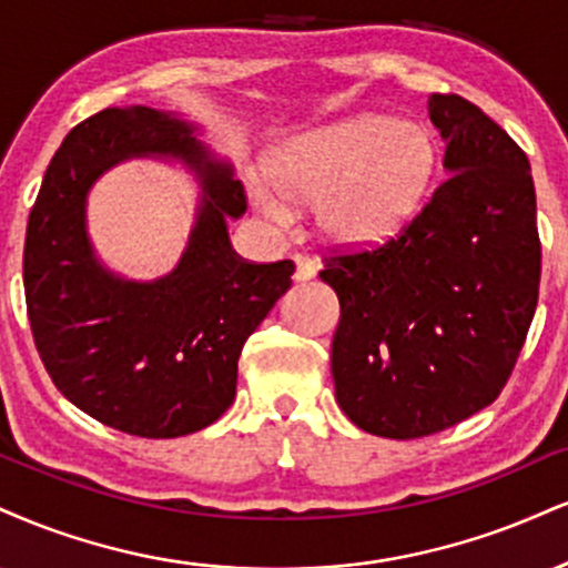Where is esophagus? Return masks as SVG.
<instances>
[{"label": "esophagus", "instance_id": "34e87169", "mask_svg": "<svg viewBox=\"0 0 568 568\" xmlns=\"http://www.w3.org/2000/svg\"><path fill=\"white\" fill-rule=\"evenodd\" d=\"M293 262H296V272H293V277H296V283H306V280H312L317 275V264L312 262L310 256H293Z\"/></svg>", "mask_w": 568, "mask_h": 568}]
</instances>
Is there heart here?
<instances>
[{"mask_svg":"<svg viewBox=\"0 0 568 568\" xmlns=\"http://www.w3.org/2000/svg\"><path fill=\"white\" fill-rule=\"evenodd\" d=\"M436 172L434 134L415 121L381 113L302 129L272 150L266 172L245 176L251 201L288 227L298 206L341 245H373L405 230L426 203Z\"/></svg>","mask_w":568,"mask_h":568,"instance_id":"1","label":"heart"}]
</instances>
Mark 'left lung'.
<instances>
[{
  "mask_svg": "<svg viewBox=\"0 0 568 568\" xmlns=\"http://www.w3.org/2000/svg\"><path fill=\"white\" fill-rule=\"evenodd\" d=\"M447 182L399 237L333 256L341 302L331 367L362 432L418 439L503 392L537 310L539 235L524 150L474 102L432 94Z\"/></svg>",
  "mask_w": 568,
  "mask_h": 568,
  "instance_id": "left-lung-1",
  "label": "left lung"
}]
</instances>
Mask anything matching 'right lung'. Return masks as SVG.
Masks as SVG:
<instances>
[{"label": "right lung", "instance_id": "add662e5", "mask_svg": "<svg viewBox=\"0 0 568 568\" xmlns=\"http://www.w3.org/2000/svg\"><path fill=\"white\" fill-rule=\"evenodd\" d=\"M197 136L180 113L105 108L52 155L26 230V304L52 384L81 413L142 439L195 434L232 405L243 344L291 288L288 258L235 256L227 222L245 214L243 184ZM134 158L176 162L199 184L189 245L155 281L113 273L88 237L93 182Z\"/></svg>", "mask_w": 568, "mask_h": 568}]
</instances>
